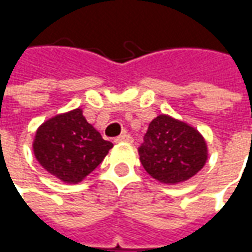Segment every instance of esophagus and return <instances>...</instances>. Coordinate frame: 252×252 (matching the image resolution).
Listing matches in <instances>:
<instances>
[{"label":"esophagus","instance_id":"1","mask_svg":"<svg viewBox=\"0 0 252 252\" xmlns=\"http://www.w3.org/2000/svg\"><path fill=\"white\" fill-rule=\"evenodd\" d=\"M115 142L116 143H123V142L132 143V142H133V139H132V136L129 135V133H123V135H120V136L116 137Z\"/></svg>","mask_w":252,"mask_h":252}]
</instances>
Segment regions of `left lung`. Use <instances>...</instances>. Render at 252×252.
<instances>
[{"label":"left lung","instance_id":"obj_1","mask_svg":"<svg viewBox=\"0 0 252 252\" xmlns=\"http://www.w3.org/2000/svg\"><path fill=\"white\" fill-rule=\"evenodd\" d=\"M137 151L146 171L164 184L189 180L206 162V144L200 133L164 115L150 123Z\"/></svg>","mask_w":252,"mask_h":252}]
</instances>
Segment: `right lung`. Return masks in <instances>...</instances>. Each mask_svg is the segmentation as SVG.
I'll list each match as a JSON object with an SVG mask.
<instances>
[{"mask_svg":"<svg viewBox=\"0 0 252 252\" xmlns=\"http://www.w3.org/2000/svg\"><path fill=\"white\" fill-rule=\"evenodd\" d=\"M113 144L104 140L75 109L46 121L36 132L33 151L39 163L59 180L77 184L98 166Z\"/></svg>","mask_w":252,"mask_h":252,"instance_id":"1","label":"right lung"}]
</instances>
